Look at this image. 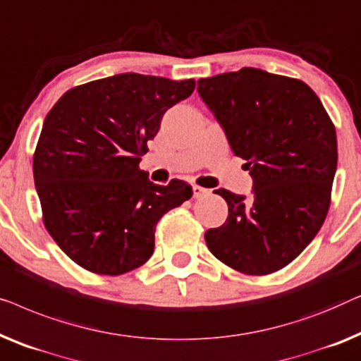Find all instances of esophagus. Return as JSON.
<instances>
[{
    "label": "esophagus",
    "instance_id": "34e87169",
    "mask_svg": "<svg viewBox=\"0 0 361 361\" xmlns=\"http://www.w3.org/2000/svg\"><path fill=\"white\" fill-rule=\"evenodd\" d=\"M207 191L206 188H201V186H197V185H192V197H202V196H206L207 195Z\"/></svg>",
    "mask_w": 361,
    "mask_h": 361
}]
</instances>
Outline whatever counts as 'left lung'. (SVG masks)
Returning <instances> with one entry per match:
<instances>
[{
    "label": "left lung",
    "instance_id": "8db88e82",
    "mask_svg": "<svg viewBox=\"0 0 361 361\" xmlns=\"http://www.w3.org/2000/svg\"><path fill=\"white\" fill-rule=\"evenodd\" d=\"M197 93L253 178L250 200L216 190L229 216L204 233L207 248L245 275L281 270L326 221L337 170L332 121L304 81L260 68L201 78Z\"/></svg>",
    "mask_w": 361,
    "mask_h": 361
}]
</instances>
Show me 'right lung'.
<instances>
[{"mask_svg":"<svg viewBox=\"0 0 361 361\" xmlns=\"http://www.w3.org/2000/svg\"><path fill=\"white\" fill-rule=\"evenodd\" d=\"M195 86L121 73L75 86L49 111L34 183L45 229L81 268L116 276L144 265L157 222L192 196L186 181L152 183L139 164L164 114Z\"/></svg>","mask_w":361,"mask_h":361,"instance_id":"add662e5","label":"right lung"}]
</instances>
